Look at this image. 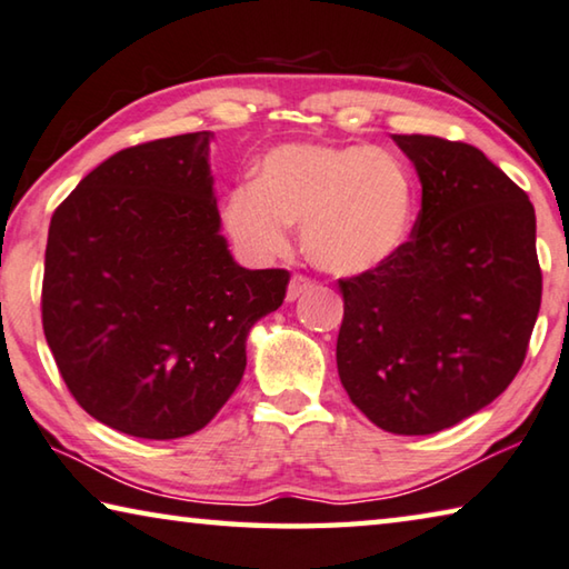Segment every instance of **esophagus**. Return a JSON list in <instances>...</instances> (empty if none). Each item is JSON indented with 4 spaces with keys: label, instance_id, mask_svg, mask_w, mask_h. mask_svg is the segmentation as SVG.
Returning a JSON list of instances; mask_svg holds the SVG:
<instances>
[{
    "label": "esophagus",
    "instance_id": "34e87169",
    "mask_svg": "<svg viewBox=\"0 0 569 569\" xmlns=\"http://www.w3.org/2000/svg\"><path fill=\"white\" fill-rule=\"evenodd\" d=\"M312 287H315L312 279H307V277H302V274H295V277L290 279V287H287V300H290V302L300 300V297H302L305 292H310Z\"/></svg>",
    "mask_w": 569,
    "mask_h": 569
}]
</instances>
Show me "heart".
<instances>
[{"instance_id": "1", "label": "heart", "mask_w": 569, "mask_h": 569, "mask_svg": "<svg viewBox=\"0 0 569 569\" xmlns=\"http://www.w3.org/2000/svg\"><path fill=\"white\" fill-rule=\"evenodd\" d=\"M416 211L411 169L370 146L290 143L269 151L257 183H241L223 203V227L251 259L290 247L302 223L307 257L325 272L356 277L393 259Z\"/></svg>"}]
</instances>
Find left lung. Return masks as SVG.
<instances>
[{"mask_svg":"<svg viewBox=\"0 0 569 569\" xmlns=\"http://www.w3.org/2000/svg\"><path fill=\"white\" fill-rule=\"evenodd\" d=\"M421 179L411 239L340 279L338 372L383 431L426 436L481 411L515 380L539 302L532 201L479 148L393 136Z\"/></svg>","mask_w":569,"mask_h":569,"instance_id":"1","label":"left lung"}]
</instances>
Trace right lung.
<instances>
[{
    "label": "right lung",
    "mask_w": 569,
    "mask_h": 569,
    "mask_svg": "<svg viewBox=\"0 0 569 569\" xmlns=\"http://www.w3.org/2000/svg\"><path fill=\"white\" fill-rule=\"evenodd\" d=\"M209 130L126 148L52 213L42 328L72 398L136 439L197 433L247 368V335L287 269L229 254Z\"/></svg>",
    "instance_id": "obj_1"
}]
</instances>
